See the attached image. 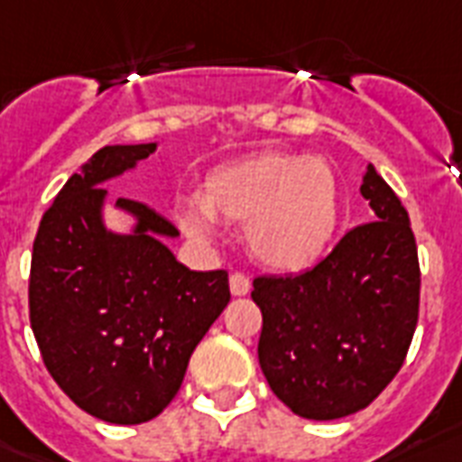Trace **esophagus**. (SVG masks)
<instances>
[{"instance_id": "1", "label": "esophagus", "mask_w": 462, "mask_h": 462, "mask_svg": "<svg viewBox=\"0 0 462 462\" xmlns=\"http://www.w3.org/2000/svg\"><path fill=\"white\" fill-rule=\"evenodd\" d=\"M228 284H231V294L234 296H245L250 291L248 274H243V272H234Z\"/></svg>"}]
</instances>
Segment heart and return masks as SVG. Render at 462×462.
Wrapping results in <instances>:
<instances>
[{
    "mask_svg": "<svg viewBox=\"0 0 462 462\" xmlns=\"http://www.w3.org/2000/svg\"><path fill=\"white\" fill-rule=\"evenodd\" d=\"M202 209L180 212L198 238L212 236V219L241 221L250 253L272 270H309L325 255L337 228V180L320 159L260 152L214 168L205 178Z\"/></svg>",
    "mask_w": 462,
    "mask_h": 462,
    "instance_id": "heart-1",
    "label": "heart"
}]
</instances>
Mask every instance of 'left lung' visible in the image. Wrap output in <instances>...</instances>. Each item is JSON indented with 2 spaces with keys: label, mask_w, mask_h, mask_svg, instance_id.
<instances>
[{
  "label": "left lung",
  "mask_w": 462,
  "mask_h": 462,
  "mask_svg": "<svg viewBox=\"0 0 462 462\" xmlns=\"http://www.w3.org/2000/svg\"><path fill=\"white\" fill-rule=\"evenodd\" d=\"M361 195L376 221L346 231L310 270L255 277L257 359L299 417L339 420L368 407L402 366L420 318V257L410 217L368 166Z\"/></svg>",
  "instance_id": "8db88e82"
}]
</instances>
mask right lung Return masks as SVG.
Wrapping results in <instances>:
<instances>
[{
    "mask_svg": "<svg viewBox=\"0 0 462 462\" xmlns=\"http://www.w3.org/2000/svg\"><path fill=\"white\" fill-rule=\"evenodd\" d=\"M156 144L103 146L57 192L33 241L28 316L50 376L84 412L110 424L159 417L180 391L195 346L231 301L228 272H195L159 236L178 228L134 199L127 236L103 226V180Z\"/></svg>",
    "mask_w": 462,
    "mask_h": 462,
    "instance_id": "obj_1",
    "label": "right lung"
}]
</instances>
